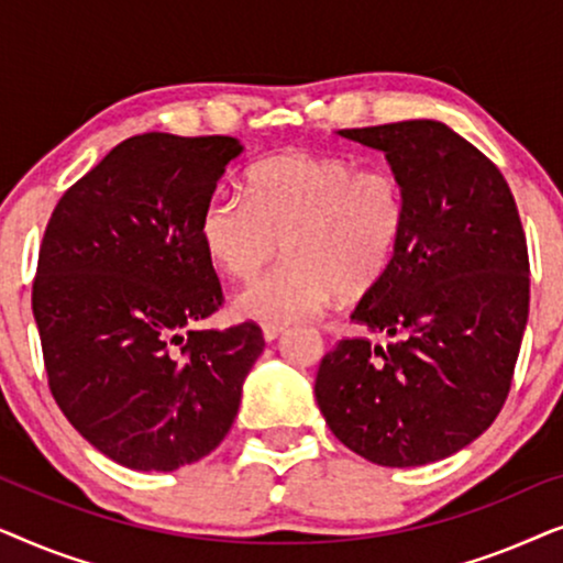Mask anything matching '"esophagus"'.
<instances>
[{
  "instance_id": "1",
  "label": "esophagus",
  "mask_w": 563,
  "mask_h": 563,
  "mask_svg": "<svg viewBox=\"0 0 563 563\" xmlns=\"http://www.w3.org/2000/svg\"><path fill=\"white\" fill-rule=\"evenodd\" d=\"M261 330H264V341L272 343L284 333V330H287V325H284V322H264V328Z\"/></svg>"
}]
</instances>
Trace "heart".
Returning a JSON list of instances; mask_svg holds the SVG:
<instances>
[{"instance_id":"1","label":"heart","mask_w":563,"mask_h":563,"mask_svg":"<svg viewBox=\"0 0 563 563\" xmlns=\"http://www.w3.org/2000/svg\"><path fill=\"white\" fill-rule=\"evenodd\" d=\"M407 225L402 181L384 166L289 151L249 172V195L207 197L199 238L207 256L233 279H249L287 245V258L245 284L238 318L291 322L330 299L364 297L395 264Z\"/></svg>"}]
</instances>
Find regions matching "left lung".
<instances>
[{
  "label": "left lung",
  "instance_id": "obj_1",
  "mask_svg": "<svg viewBox=\"0 0 563 563\" xmlns=\"http://www.w3.org/2000/svg\"><path fill=\"white\" fill-rule=\"evenodd\" d=\"M382 151L407 225L389 274L320 361L314 397L338 441L379 466H422L479 438L510 391L530 305L528 245L499 168L435 120L338 130Z\"/></svg>",
  "mask_w": 563,
  "mask_h": 563
}]
</instances>
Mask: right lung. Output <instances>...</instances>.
Listing matches in <instances>:
<instances>
[{
    "mask_svg": "<svg viewBox=\"0 0 563 563\" xmlns=\"http://www.w3.org/2000/svg\"><path fill=\"white\" fill-rule=\"evenodd\" d=\"M238 137L122 141L60 197L33 314L60 412L107 459L174 472L220 445L264 351L256 322L195 330L222 305L199 238Z\"/></svg>",
    "mask_w": 563,
    "mask_h": 563,
    "instance_id": "obj_1",
    "label": "right lung"
}]
</instances>
